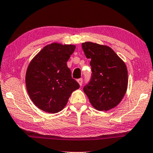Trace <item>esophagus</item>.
Here are the masks:
<instances>
[{
	"label": "esophagus",
	"mask_w": 153,
	"mask_h": 153,
	"mask_svg": "<svg viewBox=\"0 0 153 153\" xmlns=\"http://www.w3.org/2000/svg\"><path fill=\"white\" fill-rule=\"evenodd\" d=\"M77 82H78V83L79 84L80 86H82V83H83V79H77Z\"/></svg>",
	"instance_id": "obj_1"
}]
</instances>
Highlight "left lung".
<instances>
[{
    "instance_id": "obj_1",
    "label": "left lung",
    "mask_w": 153,
    "mask_h": 153,
    "mask_svg": "<svg viewBox=\"0 0 153 153\" xmlns=\"http://www.w3.org/2000/svg\"><path fill=\"white\" fill-rule=\"evenodd\" d=\"M90 59L91 79L83 90L91 105L99 111L115 107L126 93L128 76L126 65L110 47L92 42L82 44Z\"/></svg>"
}]
</instances>
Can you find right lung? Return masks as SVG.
I'll list each match as a JSON object with an SVG mask.
<instances>
[{
  "label": "right lung",
  "instance_id": "add662e5",
  "mask_svg": "<svg viewBox=\"0 0 153 153\" xmlns=\"http://www.w3.org/2000/svg\"><path fill=\"white\" fill-rule=\"evenodd\" d=\"M74 49V45H47L28 65L26 89L30 100L41 110L48 113L60 112L71 93L79 88L66 64Z\"/></svg>",
  "mask_w": 153,
  "mask_h": 153
}]
</instances>
